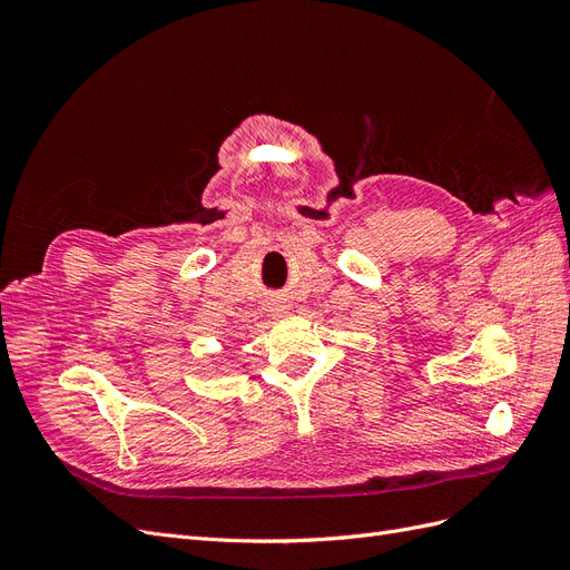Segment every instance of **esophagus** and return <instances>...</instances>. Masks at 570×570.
Masks as SVG:
<instances>
[{"label":"esophagus","instance_id":"obj_1","mask_svg":"<svg viewBox=\"0 0 570 570\" xmlns=\"http://www.w3.org/2000/svg\"><path fill=\"white\" fill-rule=\"evenodd\" d=\"M278 312H285V308H283V306H281V308H278Z\"/></svg>","mask_w":570,"mask_h":570}]
</instances>
